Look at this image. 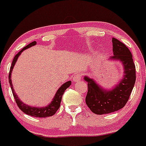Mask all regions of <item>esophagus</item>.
<instances>
[{
  "instance_id": "34e87169",
  "label": "esophagus",
  "mask_w": 146,
  "mask_h": 146,
  "mask_svg": "<svg viewBox=\"0 0 146 146\" xmlns=\"http://www.w3.org/2000/svg\"><path fill=\"white\" fill-rule=\"evenodd\" d=\"M81 80V75L79 74H76L74 75L73 77V81L74 82H76V81H79Z\"/></svg>"
}]
</instances>
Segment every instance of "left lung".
<instances>
[{"label":"left lung","instance_id":"obj_1","mask_svg":"<svg viewBox=\"0 0 146 146\" xmlns=\"http://www.w3.org/2000/svg\"><path fill=\"white\" fill-rule=\"evenodd\" d=\"M113 56L109 60H117L123 66V79L112 88L105 89L95 79L84 76L88 83L86 103L94 113L98 115L110 113L120 110L127 102L136 81V68L132 55L125 44L113 37Z\"/></svg>","mask_w":146,"mask_h":146}]
</instances>
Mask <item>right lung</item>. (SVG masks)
Returning a JSON list of instances; mask_svg holds the SVG:
<instances>
[{
	"instance_id": "obj_1",
	"label": "right lung",
	"mask_w": 146,
	"mask_h": 146,
	"mask_svg": "<svg viewBox=\"0 0 146 146\" xmlns=\"http://www.w3.org/2000/svg\"><path fill=\"white\" fill-rule=\"evenodd\" d=\"M36 44V42L34 41L31 43H30L29 44H28L27 46H25L24 48H22L19 52L17 54L16 56L14 58L13 60H12V66L10 67V73H9V82H10L11 89H12V94H13V96L15 98V101H16V103L17 106H19L20 109L23 111L24 113L27 114V115H31V116H33L36 117H50L52 116L53 115H54L56 113V111H58V109H59L60 106V102L61 100H62V96L63 95L64 92L66 90L68 87H70V86L71 85L72 82L71 81H67V82L64 83L62 86H60L58 88V90H57L54 95V98H53L52 101L48 104L47 106H42V107H37V106H29V105L25 104L23 103L19 97L17 96L16 92L15 91V89L13 88V85H12V79H11V74H12V70H13L14 67H15V64H16V62L18 59V58L19 57L20 55L21 54V53L23 52L24 50L27 49L30 47L33 46H35Z\"/></svg>"
}]
</instances>
